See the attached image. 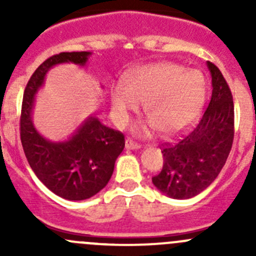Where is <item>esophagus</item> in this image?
<instances>
[{"label": "esophagus", "instance_id": "1", "mask_svg": "<svg viewBox=\"0 0 256 256\" xmlns=\"http://www.w3.org/2000/svg\"><path fill=\"white\" fill-rule=\"evenodd\" d=\"M125 146L128 150H138V148H141V144L135 142V141L132 140V138H126L125 140Z\"/></svg>", "mask_w": 256, "mask_h": 256}]
</instances>
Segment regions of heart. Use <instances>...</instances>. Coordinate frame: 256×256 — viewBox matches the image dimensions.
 <instances>
[{
	"mask_svg": "<svg viewBox=\"0 0 256 256\" xmlns=\"http://www.w3.org/2000/svg\"><path fill=\"white\" fill-rule=\"evenodd\" d=\"M206 96V82L197 70H187L174 63H156L131 70L126 84L112 88V104L118 124L128 121V114L144 102L148 120L144 130L158 128L171 136L187 128L198 116Z\"/></svg>",
	"mask_w": 256,
	"mask_h": 256,
	"instance_id": "heart-1",
	"label": "heart"
}]
</instances>
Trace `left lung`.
Segmentation results:
<instances>
[{
	"label": "left lung",
	"instance_id": "left-lung-1",
	"mask_svg": "<svg viewBox=\"0 0 256 256\" xmlns=\"http://www.w3.org/2000/svg\"><path fill=\"white\" fill-rule=\"evenodd\" d=\"M207 66L213 86L207 109L196 128L162 144L164 167L152 177L157 190L174 200L203 192L220 174L233 144V95L218 66Z\"/></svg>",
	"mask_w": 256,
	"mask_h": 256
}]
</instances>
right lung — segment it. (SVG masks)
I'll list each match as a JSON object with an SVG mask.
<instances>
[{
	"label": "right lung",
	"mask_w": 256,
	"mask_h": 256,
	"mask_svg": "<svg viewBox=\"0 0 256 256\" xmlns=\"http://www.w3.org/2000/svg\"><path fill=\"white\" fill-rule=\"evenodd\" d=\"M90 52H63L43 62L24 89L20 110V142L30 168L40 182L59 197L82 200L108 184L118 154L125 147L122 132L89 118L64 142H52L37 132L32 122L34 95L47 72L56 64L85 66Z\"/></svg>",
	"instance_id": "1"
}]
</instances>
